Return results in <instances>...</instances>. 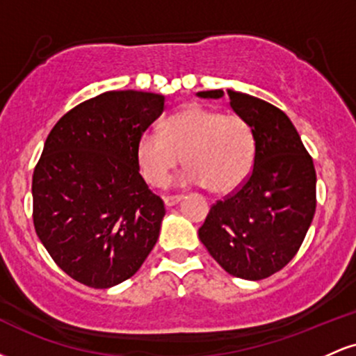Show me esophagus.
Wrapping results in <instances>:
<instances>
[{
  "mask_svg": "<svg viewBox=\"0 0 356 356\" xmlns=\"http://www.w3.org/2000/svg\"><path fill=\"white\" fill-rule=\"evenodd\" d=\"M181 201H182V195H165V197H164V204L167 207H172Z\"/></svg>",
  "mask_w": 356,
  "mask_h": 356,
  "instance_id": "obj_1",
  "label": "esophagus"
}]
</instances>
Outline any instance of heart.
I'll return each instance as SVG.
<instances>
[{"label":"heart","instance_id":"1","mask_svg":"<svg viewBox=\"0 0 356 356\" xmlns=\"http://www.w3.org/2000/svg\"><path fill=\"white\" fill-rule=\"evenodd\" d=\"M184 155L189 164L182 184L207 186L227 194L246 182L254 165L256 137L238 113L192 105L167 118L164 132L149 129L137 144L142 175L152 186H164Z\"/></svg>","mask_w":356,"mask_h":356}]
</instances>
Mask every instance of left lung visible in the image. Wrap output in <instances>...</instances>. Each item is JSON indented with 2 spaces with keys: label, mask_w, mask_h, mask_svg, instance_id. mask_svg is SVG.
<instances>
[{
  "label": "left lung",
  "mask_w": 356,
  "mask_h": 356,
  "mask_svg": "<svg viewBox=\"0 0 356 356\" xmlns=\"http://www.w3.org/2000/svg\"><path fill=\"white\" fill-rule=\"evenodd\" d=\"M197 97L220 99L224 92ZM227 97L254 130V165L241 189L211 207L199 239L224 271L259 281L283 269L303 243L316 209V172L283 110L234 90Z\"/></svg>",
  "instance_id": "obj_1"
}]
</instances>
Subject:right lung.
<instances>
[{"mask_svg":"<svg viewBox=\"0 0 356 356\" xmlns=\"http://www.w3.org/2000/svg\"><path fill=\"white\" fill-rule=\"evenodd\" d=\"M164 95L105 92L53 127L35 167V231L60 269L90 288L138 271L165 207L138 172L137 144L162 115Z\"/></svg>","mask_w":356,"mask_h":356,"instance_id":"add662e5","label":"right lung"}]
</instances>
